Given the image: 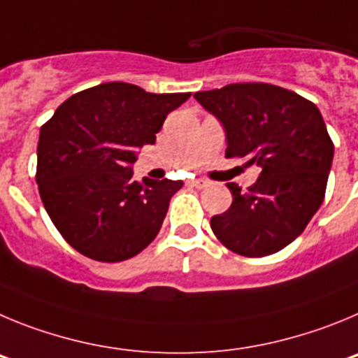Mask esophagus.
Here are the masks:
<instances>
[{
    "label": "esophagus",
    "instance_id": "1",
    "mask_svg": "<svg viewBox=\"0 0 358 358\" xmlns=\"http://www.w3.org/2000/svg\"><path fill=\"white\" fill-rule=\"evenodd\" d=\"M191 185L198 187V189H203V187L208 185V182H207V180H203V178H192Z\"/></svg>",
    "mask_w": 358,
    "mask_h": 358
}]
</instances>
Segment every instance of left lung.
Listing matches in <instances>:
<instances>
[{"label": "left lung", "instance_id": "left-lung-1", "mask_svg": "<svg viewBox=\"0 0 358 358\" xmlns=\"http://www.w3.org/2000/svg\"><path fill=\"white\" fill-rule=\"evenodd\" d=\"M194 98L227 130V159L259 166L248 191L227 183L234 201L210 219L219 243L243 257H266L291 244L324 199L334 143L320 108L271 83H230Z\"/></svg>", "mask_w": 358, "mask_h": 358}]
</instances>
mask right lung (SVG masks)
<instances>
[{
  "label": "right lung",
  "instance_id": "right-lung-1",
  "mask_svg": "<svg viewBox=\"0 0 358 358\" xmlns=\"http://www.w3.org/2000/svg\"><path fill=\"white\" fill-rule=\"evenodd\" d=\"M191 92L151 94L108 82L71 96L41 127L38 194L64 239L98 262H123L155 239L183 182L135 180V151L153 144Z\"/></svg>",
  "mask_w": 358,
  "mask_h": 358
}]
</instances>
